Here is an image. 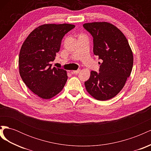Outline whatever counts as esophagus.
Segmentation results:
<instances>
[{
    "label": "esophagus",
    "mask_w": 151,
    "mask_h": 151,
    "mask_svg": "<svg viewBox=\"0 0 151 151\" xmlns=\"http://www.w3.org/2000/svg\"><path fill=\"white\" fill-rule=\"evenodd\" d=\"M80 71H81V70L79 69V70H73V71L71 72V73H72V74H78L80 72Z\"/></svg>",
    "instance_id": "obj_1"
}]
</instances>
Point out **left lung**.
<instances>
[{
    "label": "left lung",
    "instance_id": "1",
    "mask_svg": "<svg viewBox=\"0 0 151 151\" xmlns=\"http://www.w3.org/2000/svg\"><path fill=\"white\" fill-rule=\"evenodd\" d=\"M83 27L93 37L94 54L103 60L99 73L91 72L86 89L95 99L106 101L125 86L133 67V53L125 35L109 22H89Z\"/></svg>",
    "mask_w": 151,
    "mask_h": 151
}]
</instances>
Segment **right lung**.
Segmentation results:
<instances>
[{"mask_svg": "<svg viewBox=\"0 0 151 151\" xmlns=\"http://www.w3.org/2000/svg\"><path fill=\"white\" fill-rule=\"evenodd\" d=\"M75 27L70 24H45L35 28L22 44L19 56L21 79L41 98L50 99L63 89L67 81L66 70L53 67L64 35Z\"/></svg>", "mask_w": 151, "mask_h": 151, "instance_id": "right-lung-1", "label": "right lung"}]
</instances>
